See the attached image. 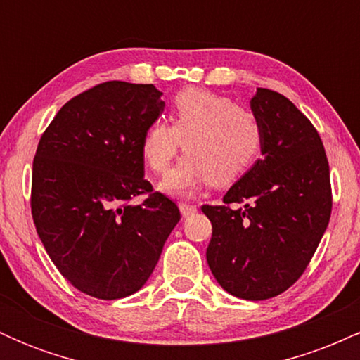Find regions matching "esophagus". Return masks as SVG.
I'll use <instances>...</instances> for the list:
<instances>
[{
  "label": "esophagus",
  "mask_w": 360,
  "mask_h": 360,
  "mask_svg": "<svg viewBox=\"0 0 360 360\" xmlns=\"http://www.w3.org/2000/svg\"><path fill=\"white\" fill-rule=\"evenodd\" d=\"M179 210L183 213V217H189V214L196 213V206L191 203H179Z\"/></svg>",
  "instance_id": "esophagus-1"
}]
</instances>
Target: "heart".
Here are the masks:
<instances>
[{
  "label": "heart",
  "instance_id": "1",
  "mask_svg": "<svg viewBox=\"0 0 360 360\" xmlns=\"http://www.w3.org/2000/svg\"><path fill=\"white\" fill-rule=\"evenodd\" d=\"M167 120L169 125L162 120L148 125L140 154L154 174H162L183 142L186 155L160 183L169 194L184 196L208 183L230 186L254 166L262 150L264 128L257 115L213 91H179Z\"/></svg>",
  "mask_w": 360,
  "mask_h": 360
}]
</instances>
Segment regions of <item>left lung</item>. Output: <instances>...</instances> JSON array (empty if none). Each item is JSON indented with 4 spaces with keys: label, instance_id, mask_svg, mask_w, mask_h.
<instances>
[{
    "label": "left lung",
    "instance_id": "left-lung-1",
    "mask_svg": "<svg viewBox=\"0 0 360 360\" xmlns=\"http://www.w3.org/2000/svg\"><path fill=\"white\" fill-rule=\"evenodd\" d=\"M250 108L264 128L262 159L218 206L201 212L213 226L206 260L218 284L242 300L274 298L301 278L332 213L323 143L283 94L257 88Z\"/></svg>",
    "mask_w": 360,
    "mask_h": 360
}]
</instances>
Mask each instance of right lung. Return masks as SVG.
Masks as SVG:
<instances>
[{
	"mask_svg": "<svg viewBox=\"0 0 360 360\" xmlns=\"http://www.w3.org/2000/svg\"><path fill=\"white\" fill-rule=\"evenodd\" d=\"M160 96L154 84L101 82L65 103L37 147V233L60 274L93 298L137 292L181 220L143 177L140 142L164 111ZM142 193V204L129 203Z\"/></svg>",
	"mask_w": 360,
	"mask_h": 360,
	"instance_id": "1",
	"label": "right lung"
}]
</instances>
